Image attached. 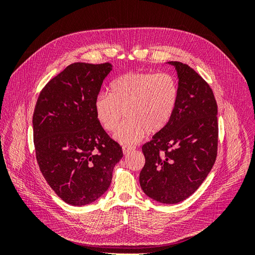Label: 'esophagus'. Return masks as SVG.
<instances>
[{
    "label": "esophagus",
    "mask_w": 255,
    "mask_h": 255,
    "mask_svg": "<svg viewBox=\"0 0 255 255\" xmlns=\"http://www.w3.org/2000/svg\"><path fill=\"white\" fill-rule=\"evenodd\" d=\"M135 149H136V146H132V145H123L122 146V151L125 155H128L130 151H134Z\"/></svg>",
    "instance_id": "obj_1"
}]
</instances>
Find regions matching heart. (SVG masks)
Here are the masks:
<instances>
[{
    "label": "heart",
    "mask_w": 255,
    "mask_h": 255,
    "mask_svg": "<svg viewBox=\"0 0 255 255\" xmlns=\"http://www.w3.org/2000/svg\"><path fill=\"white\" fill-rule=\"evenodd\" d=\"M179 83L167 72L128 73L116 79L110 94L101 92L96 98V118L107 132L117 130L116 139L136 143L145 132L157 133L170 122L179 102Z\"/></svg>",
    "instance_id": "heart-1"
}]
</instances>
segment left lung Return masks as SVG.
Returning a JSON list of instances; mask_svg holds the SVG:
<instances>
[{"label": "left lung", "instance_id": "left-lung-1", "mask_svg": "<svg viewBox=\"0 0 255 255\" xmlns=\"http://www.w3.org/2000/svg\"><path fill=\"white\" fill-rule=\"evenodd\" d=\"M179 76V102L170 122L142 145L145 163L139 182L157 202L175 204L203 183L217 157V102L210 85L194 69L169 61Z\"/></svg>", "mask_w": 255, "mask_h": 255}]
</instances>
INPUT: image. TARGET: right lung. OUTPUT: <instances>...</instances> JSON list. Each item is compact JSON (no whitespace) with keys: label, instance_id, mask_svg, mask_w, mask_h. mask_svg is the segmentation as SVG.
<instances>
[{"label":"right lung","instance_id":"right-lung-1","mask_svg":"<svg viewBox=\"0 0 255 255\" xmlns=\"http://www.w3.org/2000/svg\"><path fill=\"white\" fill-rule=\"evenodd\" d=\"M110 63L69 65L40 91L33 115L36 159L55 194L68 204L96 201L109 189L120 144L96 118L95 101Z\"/></svg>","mask_w":255,"mask_h":255}]
</instances>
